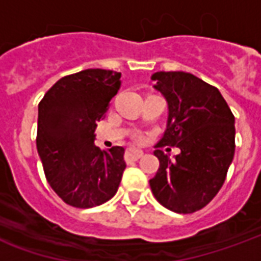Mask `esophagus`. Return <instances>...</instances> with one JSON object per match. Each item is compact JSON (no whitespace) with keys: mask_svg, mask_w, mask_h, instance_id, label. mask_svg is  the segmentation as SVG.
<instances>
[{"mask_svg":"<svg viewBox=\"0 0 261 261\" xmlns=\"http://www.w3.org/2000/svg\"><path fill=\"white\" fill-rule=\"evenodd\" d=\"M142 155H144V151H142V149H138V148H130V149L127 151V153H125L127 159H134V161L141 158Z\"/></svg>","mask_w":261,"mask_h":261,"instance_id":"34e87169","label":"esophagus"}]
</instances>
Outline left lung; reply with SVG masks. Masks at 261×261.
Listing matches in <instances>:
<instances>
[{
  "label": "left lung",
  "instance_id": "left-lung-1",
  "mask_svg": "<svg viewBox=\"0 0 261 261\" xmlns=\"http://www.w3.org/2000/svg\"><path fill=\"white\" fill-rule=\"evenodd\" d=\"M168 103L166 128L156 147H176L175 159L155 149L159 169L149 180L153 196L177 214L196 213L217 196L235 153V117L221 92L183 71L151 76Z\"/></svg>",
  "mask_w": 261,
  "mask_h": 261
}]
</instances>
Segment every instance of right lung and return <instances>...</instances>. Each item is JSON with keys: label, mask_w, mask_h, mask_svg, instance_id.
Masks as SVG:
<instances>
[{"label": "right lung", "mask_w": 261, "mask_h": 261, "mask_svg": "<svg viewBox=\"0 0 261 261\" xmlns=\"http://www.w3.org/2000/svg\"><path fill=\"white\" fill-rule=\"evenodd\" d=\"M121 74L89 68L54 84L37 117V152L57 196L76 208H92L110 200L125 169L124 148L100 149L95 128L121 86Z\"/></svg>", "instance_id": "1"}]
</instances>
